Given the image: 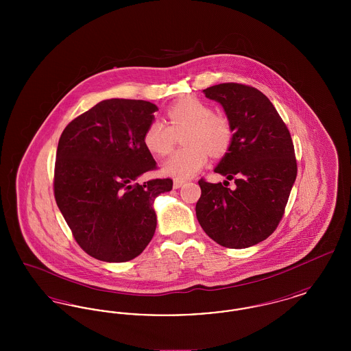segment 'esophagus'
<instances>
[{
  "instance_id": "obj_1",
  "label": "esophagus",
  "mask_w": 351,
  "mask_h": 351,
  "mask_svg": "<svg viewBox=\"0 0 351 351\" xmlns=\"http://www.w3.org/2000/svg\"><path fill=\"white\" fill-rule=\"evenodd\" d=\"M184 184H185L184 180H175V182H173V188H175V189H178V188L183 186Z\"/></svg>"
}]
</instances>
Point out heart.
Returning a JSON list of instances; mask_svg holds the SVG:
<instances>
[{"instance_id":"1","label":"heart","mask_w":351,"mask_h":351,"mask_svg":"<svg viewBox=\"0 0 351 351\" xmlns=\"http://www.w3.org/2000/svg\"><path fill=\"white\" fill-rule=\"evenodd\" d=\"M168 125L154 119L143 134L146 149L155 156L173 150L178 135L185 147L173 152L163 165V172L175 179H189L208 162V155L221 158L230 150L234 128L230 118L215 112L213 106L197 97H185L172 104L166 112Z\"/></svg>"}]
</instances>
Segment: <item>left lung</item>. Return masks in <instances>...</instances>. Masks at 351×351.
I'll list each match as a JSON object with an SVG mask.
<instances>
[{
    "label": "left lung",
    "instance_id": "left-lung-1",
    "mask_svg": "<svg viewBox=\"0 0 351 351\" xmlns=\"http://www.w3.org/2000/svg\"><path fill=\"white\" fill-rule=\"evenodd\" d=\"M208 99L223 106L234 128L229 152L216 172L234 180H199L196 216L201 228L218 245L246 249L274 233L298 175L289 130L272 102L256 88L222 83L204 89Z\"/></svg>",
    "mask_w": 351,
    "mask_h": 351
}]
</instances>
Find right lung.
<instances>
[{"label":"right lung","mask_w":351,"mask_h":351,"mask_svg":"<svg viewBox=\"0 0 351 351\" xmlns=\"http://www.w3.org/2000/svg\"><path fill=\"white\" fill-rule=\"evenodd\" d=\"M156 105L149 101H101L72 119L60 135L53 196L77 245L104 262H129L156 229L152 200L172 189V179L141 175L158 166L143 143Z\"/></svg>","instance_id":"add662e5"}]
</instances>
